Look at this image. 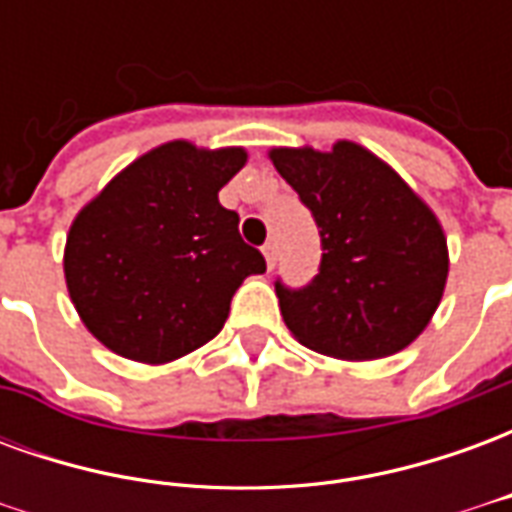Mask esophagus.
Here are the masks:
<instances>
[{"instance_id":"1","label":"esophagus","mask_w":512,"mask_h":512,"mask_svg":"<svg viewBox=\"0 0 512 512\" xmlns=\"http://www.w3.org/2000/svg\"><path fill=\"white\" fill-rule=\"evenodd\" d=\"M263 257H266V266L274 268V263H277V244L263 246Z\"/></svg>"}]
</instances>
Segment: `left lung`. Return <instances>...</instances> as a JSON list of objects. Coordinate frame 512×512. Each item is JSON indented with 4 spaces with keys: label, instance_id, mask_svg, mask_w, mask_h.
<instances>
[{
    "label": "left lung",
    "instance_id": "left-lung-1",
    "mask_svg": "<svg viewBox=\"0 0 512 512\" xmlns=\"http://www.w3.org/2000/svg\"><path fill=\"white\" fill-rule=\"evenodd\" d=\"M321 230V271L307 288L277 282L290 334L318 354L370 362L417 340L450 274L447 235L430 205L384 158L351 139L332 150L271 147Z\"/></svg>",
    "mask_w": 512,
    "mask_h": 512
}]
</instances>
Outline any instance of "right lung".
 Listing matches in <instances>:
<instances>
[{"label": "right lung", "mask_w": 512, "mask_h": 512, "mask_svg": "<svg viewBox=\"0 0 512 512\" xmlns=\"http://www.w3.org/2000/svg\"><path fill=\"white\" fill-rule=\"evenodd\" d=\"M244 147L172 139L134 158L76 213L65 285L95 340L142 365H167L222 332L233 293L266 260L238 235L219 191Z\"/></svg>", "instance_id": "right-lung-1"}]
</instances>
